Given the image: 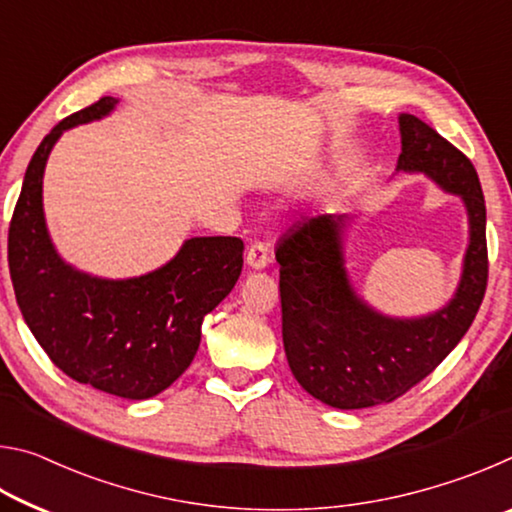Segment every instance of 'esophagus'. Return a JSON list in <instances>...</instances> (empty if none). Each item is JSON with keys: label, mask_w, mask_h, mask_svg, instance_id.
I'll return each instance as SVG.
<instances>
[{"label": "esophagus", "mask_w": 512, "mask_h": 512, "mask_svg": "<svg viewBox=\"0 0 512 512\" xmlns=\"http://www.w3.org/2000/svg\"><path fill=\"white\" fill-rule=\"evenodd\" d=\"M271 262V250L262 241H255L253 246L246 250V264L253 268V271H262L266 264Z\"/></svg>", "instance_id": "esophagus-1"}]
</instances>
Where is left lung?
I'll return each mask as SVG.
<instances>
[{"mask_svg":"<svg viewBox=\"0 0 512 512\" xmlns=\"http://www.w3.org/2000/svg\"><path fill=\"white\" fill-rule=\"evenodd\" d=\"M397 173H422L458 196L470 239L454 296L431 314L388 316L354 289L345 266L350 214L300 221L277 244L282 341L293 377L334 409L393 402L422 381L470 329L488 284L485 201L472 162L415 115L400 117Z\"/></svg>","mask_w":512,"mask_h":512,"instance_id":"obj_1","label":"left lung"}]
</instances>
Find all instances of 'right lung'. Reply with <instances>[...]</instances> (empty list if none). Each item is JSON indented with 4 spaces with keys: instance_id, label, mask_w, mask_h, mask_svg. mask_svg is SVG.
Wrapping results in <instances>:
<instances>
[{
    "instance_id": "add662e5",
    "label": "right lung",
    "mask_w": 512,
    "mask_h": 512,
    "mask_svg": "<svg viewBox=\"0 0 512 512\" xmlns=\"http://www.w3.org/2000/svg\"><path fill=\"white\" fill-rule=\"evenodd\" d=\"M117 103L99 99L40 142L8 228V268L24 323L67 377L126 400H149L194 361L203 318L239 280L244 244L192 237L167 264L126 280L90 275L60 257L42 207L49 153L69 128L108 117Z\"/></svg>"
}]
</instances>
